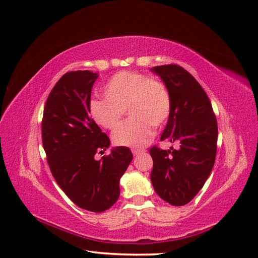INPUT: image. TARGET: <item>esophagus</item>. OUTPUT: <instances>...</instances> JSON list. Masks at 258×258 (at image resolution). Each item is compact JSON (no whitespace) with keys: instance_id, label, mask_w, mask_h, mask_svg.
Instances as JSON below:
<instances>
[{"instance_id":"obj_1","label":"esophagus","mask_w":258,"mask_h":258,"mask_svg":"<svg viewBox=\"0 0 258 258\" xmlns=\"http://www.w3.org/2000/svg\"><path fill=\"white\" fill-rule=\"evenodd\" d=\"M132 153H133V155L134 156H138V155H140V154H143V153H145V150H136V149H133L132 150Z\"/></svg>"}]
</instances>
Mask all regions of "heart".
Wrapping results in <instances>:
<instances>
[{"mask_svg": "<svg viewBox=\"0 0 258 258\" xmlns=\"http://www.w3.org/2000/svg\"><path fill=\"white\" fill-rule=\"evenodd\" d=\"M105 97H94L89 103V112L96 124L115 130L122 120L125 108L131 118L113 134L118 146L143 147L149 143L155 127H160L171 114V95L163 82L146 74L122 71L104 86Z\"/></svg>", "mask_w": 258, "mask_h": 258, "instance_id": "heart-1", "label": "heart"}]
</instances>
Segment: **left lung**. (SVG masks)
I'll list each match as a JSON object with an SVG mask.
<instances>
[{"label":"left lung","mask_w":258,"mask_h":258,"mask_svg":"<svg viewBox=\"0 0 258 258\" xmlns=\"http://www.w3.org/2000/svg\"><path fill=\"white\" fill-rule=\"evenodd\" d=\"M171 95V114L161 141L177 150L153 146L151 180L157 195L174 206H183L204 186L215 163L217 122L210 98L193 75L179 65L153 68Z\"/></svg>","instance_id":"1"}]
</instances>
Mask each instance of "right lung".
I'll use <instances>...</instances> for the list:
<instances>
[{
  "label": "right lung",
  "instance_id": "add662e5",
  "mask_svg": "<svg viewBox=\"0 0 258 258\" xmlns=\"http://www.w3.org/2000/svg\"><path fill=\"white\" fill-rule=\"evenodd\" d=\"M97 73L72 71L48 95L42 119V142L53 177L69 199L83 210L101 213L119 196V179L133 160L124 146L108 149V136L90 117L89 103Z\"/></svg>",
  "mask_w": 258,
  "mask_h": 258
}]
</instances>
